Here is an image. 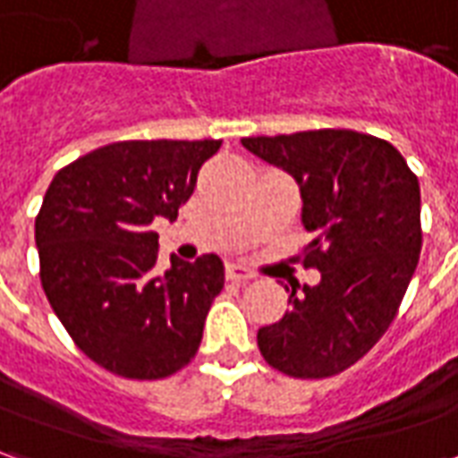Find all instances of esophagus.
<instances>
[{"instance_id": "1", "label": "esophagus", "mask_w": 458, "mask_h": 458, "mask_svg": "<svg viewBox=\"0 0 458 458\" xmlns=\"http://www.w3.org/2000/svg\"><path fill=\"white\" fill-rule=\"evenodd\" d=\"M225 275H228L230 282H250V279L255 277L252 272H250L248 267H242V265H228V269H225Z\"/></svg>"}]
</instances>
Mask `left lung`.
<instances>
[{
  "label": "left lung",
  "instance_id": "left-lung-1",
  "mask_svg": "<svg viewBox=\"0 0 458 458\" xmlns=\"http://www.w3.org/2000/svg\"><path fill=\"white\" fill-rule=\"evenodd\" d=\"M240 141L299 183L314 238L304 265L321 272L314 287H292L277 324L259 328V353L292 377L341 373L393 324L417 269L420 181L390 141L353 130Z\"/></svg>",
  "mask_w": 458,
  "mask_h": 458
}]
</instances>
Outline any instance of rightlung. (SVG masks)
<instances>
[{"label":"right lung","mask_w":458,"mask_h":458,"mask_svg":"<svg viewBox=\"0 0 458 458\" xmlns=\"http://www.w3.org/2000/svg\"><path fill=\"white\" fill-rule=\"evenodd\" d=\"M218 140L114 141L61 169L36 218L41 284L90 360L157 380L196 355L225 267L218 255L159 272L157 218L179 216Z\"/></svg>","instance_id":"right-lung-1"}]
</instances>
